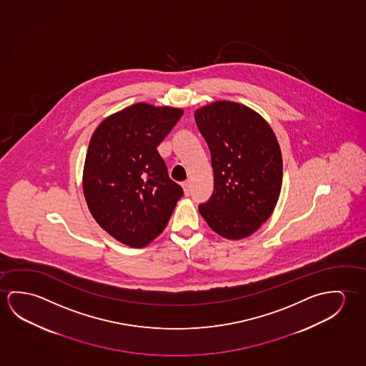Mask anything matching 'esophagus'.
<instances>
[{
    "label": "esophagus",
    "mask_w": 366,
    "mask_h": 366,
    "mask_svg": "<svg viewBox=\"0 0 366 366\" xmlns=\"http://www.w3.org/2000/svg\"><path fill=\"white\" fill-rule=\"evenodd\" d=\"M183 189H184V193H186V196H189V193H191V183L189 182H184L183 184Z\"/></svg>",
    "instance_id": "1"
}]
</instances>
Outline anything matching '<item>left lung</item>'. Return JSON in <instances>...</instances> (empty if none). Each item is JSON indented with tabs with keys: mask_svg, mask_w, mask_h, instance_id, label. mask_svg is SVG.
Wrapping results in <instances>:
<instances>
[{
	"mask_svg": "<svg viewBox=\"0 0 366 366\" xmlns=\"http://www.w3.org/2000/svg\"><path fill=\"white\" fill-rule=\"evenodd\" d=\"M214 169V193L198 206L224 238H247L274 209L282 186L279 142L263 118L234 102H215L194 113Z\"/></svg>",
	"mask_w": 366,
	"mask_h": 366,
	"instance_id": "8db88e82",
	"label": "left lung"
}]
</instances>
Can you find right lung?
I'll return each mask as SVG.
<instances>
[{"instance_id":"1","label":"right lung","mask_w":366,"mask_h":366,"mask_svg":"<svg viewBox=\"0 0 366 366\" xmlns=\"http://www.w3.org/2000/svg\"><path fill=\"white\" fill-rule=\"evenodd\" d=\"M183 111L137 103L95 129L82 188L95 221L118 242L142 248L163 232L183 188L157 150Z\"/></svg>"}]
</instances>
